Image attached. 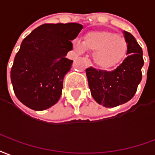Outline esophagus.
I'll list each match as a JSON object with an SVG mask.
<instances>
[{"mask_svg":"<svg viewBox=\"0 0 155 155\" xmlns=\"http://www.w3.org/2000/svg\"><path fill=\"white\" fill-rule=\"evenodd\" d=\"M87 66H91V62H90V61H87Z\"/></svg>","mask_w":155,"mask_h":155,"instance_id":"obj_1","label":"esophagus"}]
</instances>
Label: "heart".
Wrapping results in <instances>:
<instances>
[{
	"instance_id": "1",
	"label": "heart",
	"mask_w": 155,
	"mask_h": 155,
	"mask_svg": "<svg viewBox=\"0 0 155 155\" xmlns=\"http://www.w3.org/2000/svg\"><path fill=\"white\" fill-rule=\"evenodd\" d=\"M73 48L79 54L86 50L94 52L93 60L99 68L109 69L119 64L127 51L125 39L116 33L98 30L86 34L82 44L75 42Z\"/></svg>"
}]
</instances>
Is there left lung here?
Returning <instances> with one entry per match:
<instances>
[{"instance_id":"left-lung-1","label":"left lung","mask_w":155,"mask_h":155,"mask_svg":"<svg viewBox=\"0 0 155 155\" xmlns=\"http://www.w3.org/2000/svg\"><path fill=\"white\" fill-rule=\"evenodd\" d=\"M123 35L128 56L122 64L110 72L98 71L91 67L86 70L92 97L105 107H117L132 99L142 79V48L131 34L123 30Z\"/></svg>"}]
</instances>
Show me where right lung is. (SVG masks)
<instances>
[{
	"mask_svg": "<svg viewBox=\"0 0 155 155\" xmlns=\"http://www.w3.org/2000/svg\"><path fill=\"white\" fill-rule=\"evenodd\" d=\"M82 28L78 23L45 24L24 39L11 71L15 94L20 102L35 110L57 103L64 76L73 64L65 57Z\"/></svg>",
	"mask_w": 155,
	"mask_h": 155,
	"instance_id": "right-lung-1",
	"label": "right lung"
}]
</instances>
